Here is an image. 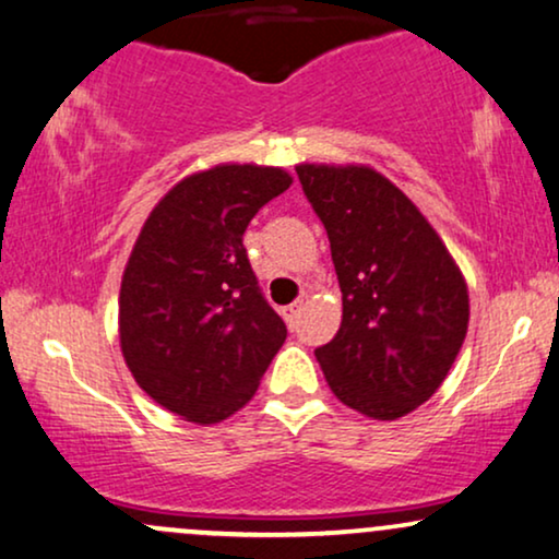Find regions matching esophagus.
I'll list each match as a JSON object with an SVG mask.
<instances>
[{
    "instance_id": "1",
    "label": "esophagus",
    "mask_w": 559,
    "mask_h": 559,
    "mask_svg": "<svg viewBox=\"0 0 559 559\" xmlns=\"http://www.w3.org/2000/svg\"><path fill=\"white\" fill-rule=\"evenodd\" d=\"M301 307H305V299H297V301H294V305H288V307L281 309V314H284V320L288 322V328H294V322H297Z\"/></svg>"
}]
</instances>
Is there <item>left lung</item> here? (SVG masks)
Returning a JSON list of instances; mask_svg holds the SVG:
<instances>
[{"label":"left lung","instance_id":"left-lung-1","mask_svg":"<svg viewBox=\"0 0 559 559\" xmlns=\"http://www.w3.org/2000/svg\"><path fill=\"white\" fill-rule=\"evenodd\" d=\"M325 224L344 320L322 374L354 412L393 421L448 378L468 331V286L445 241L399 187L365 164H299Z\"/></svg>","mask_w":559,"mask_h":559}]
</instances>
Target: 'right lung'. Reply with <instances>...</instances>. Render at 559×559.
Here are the masks:
<instances>
[{"label": "right lung", "instance_id": "obj_1", "mask_svg": "<svg viewBox=\"0 0 559 559\" xmlns=\"http://www.w3.org/2000/svg\"><path fill=\"white\" fill-rule=\"evenodd\" d=\"M278 166L218 164L158 200L119 288V346L158 406L211 427L247 406L286 341L262 299L245 228L292 187Z\"/></svg>", "mask_w": 559, "mask_h": 559}]
</instances>
